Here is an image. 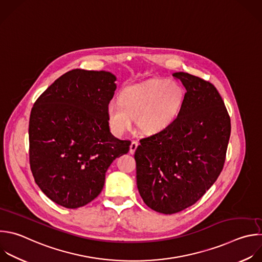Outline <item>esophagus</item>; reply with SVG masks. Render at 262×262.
Segmentation results:
<instances>
[{
  "label": "esophagus",
  "mask_w": 262,
  "mask_h": 262,
  "mask_svg": "<svg viewBox=\"0 0 262 262\" xmlns=\"http://www.w3.org/2000/svg\"><path fill=\"white\" fill-rule=\"evenodd\" d=\"M138 145H139V143H138L137 141H133V142H132V144H130V146H129V153H130V154H134V153H135V151H136Z\"/></svg>",
  "instance_id": "obj_1"
}]
</instances>
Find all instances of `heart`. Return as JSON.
Segmentation results:
<instances>
[{
  "label": "heart",
  "instance_id": "obj_1",
  "mask_svg": "<svg viewBox=\"0 0 262 262\" xmlns=\"http://www.w3.org/2000/svg\"><path fill=\"white\" fill-rule=\"evenodd\" d=\"M119 103L107 106V119L112 132L122 136L136 118L139 129L155 135L167 128L179 116L185 101L182 86L175 81L152 79L128 86L119 95Z\"/></svg>",
  "mask_w": 262,
  "mask_h": 262
}]
</instances>
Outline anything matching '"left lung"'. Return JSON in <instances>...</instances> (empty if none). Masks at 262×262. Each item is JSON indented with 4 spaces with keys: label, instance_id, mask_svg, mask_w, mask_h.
<instances>
[{
    "label": "left lung",
    "instance_id": "left-lung-1",
    "mask_svg": "<svg viewBox=\"0 0 262 262\" xmlns=\"http://www.w3.org/2000/svg\"><path fill=\"white\" fill-rule=\"evenodd\" d=\"M172 76L186 90L183 108L163 132L140 140L135 152L141 198L166 215L192 206L215 183L230 137V118L216 87L188 73Z\"/></svg>",
    "mask_w": 262,
    "mask_h": 262
}]
</instances>
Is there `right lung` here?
<instances>
[{"mask_svg":"<svg viewBox=\"0 0 262 262\" xmlns=\"http://www.w3.org/2000/svg\"><path fill=\"white\" fill-rule=\"evenodd\" d=\"M116 77L75 69L56 79L34 104L30 116V164L35 182L55 204L77 209L103 190L113 160L129 150L115 138L107 106Z\"/></svg>","mask_w":262,"mask_h":262,"instance_id":"add662e5","label":"right lung"}]
</instances>
